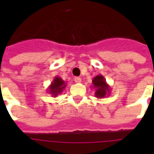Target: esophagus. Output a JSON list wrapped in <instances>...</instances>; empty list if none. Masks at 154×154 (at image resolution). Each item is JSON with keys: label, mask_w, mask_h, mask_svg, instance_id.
I'll use <instances>...</instances> for the list:
<instances>
[{"label": "esophagus", "mask_w": 154, "mask_h": 154, "mask_svg": "<svg viewBox=\"0 0 154 154\" xmlns=\"http://www.w3.org/2000/svg\"><path fill=\"white\" fill-rule=\"evenodd\" d=\"M74 81H75V82H76V83H81L82 79H81V77H76L75 78H74Z\"/></svg>", "instance_id": "34e87169"}]
</instances>
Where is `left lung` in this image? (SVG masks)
<instances>
[{
  "label": "left lung",
  "mask_w": 154,
  "mask_h": 154,
  "mask_svg": "<svg viewBox=\"0 0 154 154\" xmlns=\"http://www.w3.org/2000/svg\"><path fill=\"white\" fill-rule=\"evenodd\" d=\"M93 88L96 90L95 96L97 98H105L109 97L111 88L106 81V78L102 75H97L92 79Z\"/></svg>",
  "instance_id": "obj_1"
}]
</instances>
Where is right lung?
<instances>
[{"label": "right lung", "instance_id": "1", "mask_svg": "<svg viewBox=\"0 0 154 154\" xmlns=\"http://www.w3.org/2000/svg\"><path fill=\"white\" fill-rule=\"evenodd\" d=\"M66 87H67V84L61 77H55L49 85V87H48L47 91L51 94V96L53 97H57V95H59L63 91Z\"/></svg>", "mask_w": 154, "mask_h": 154}]
</instances>
